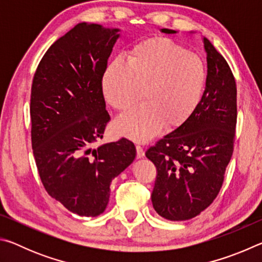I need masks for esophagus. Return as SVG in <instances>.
Wrapping results in <instances>:
<instances>
[{
    "label": "esophagus",
    "instance_id": "34e87169",
    "mask_svg": "<svg viewBox=\"0 0 262 262\" xmlns=\"http://www.w3.org/2000/svg\"><path fill=\"white\" fill-rule=\"evenodd\" d=\"M143 156H144V150H143V148H142L141 145L137 144V145H136V157H137V158H143Z\"/></svg>",
    "mask_w": 262,
    "mask_h": 262
}]
</instances>
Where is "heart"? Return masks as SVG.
<instances>
[{
	"label": "heart",
	"instance_id": "obj_1",
	"mask_svg": "<svg viewBox=\"0 0 262 262\" xmlns=\"http://www.w3.org/2000/svg\"><path fill=\"white\" fill-rule=\"evenodd\" d=\"M207 83V67L198 54L167 38L137 42L127 61L110 62L103 76L105 99L125 113L115 122L120 134L147 141L162 129L183 126L198 110Z\"/></svg>",
	"mask_w": 262,
	"mask_h": 262
}]
</instances>
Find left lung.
<instances>
[{
  "label": "left lung",
  "mask_w": 262,
  "mask_h": 262,
  "mask_svg": "<svg viewBox=\"0 0 262 262\" xmlns=\"http://www.w3.org/2000/svg\"><path fill=\"white\" fill-rule=\"evenodd\" d=\"M207 83L194 114L145 151L156 166L151 201L170 221L193 219L209 207L223 185L233 152L237 86L228 62L208 39Z\"/></svg>",
  "instance_id": "8db88e82"
}]
</instances>
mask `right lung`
Masks as SVG:
<instances>
[{
    "label": "right lung",
    "instance_id": "right-lung-1",
    "mask_svg": "<svg viewBox=\"0 0 262 262\" xmlns=\"http://www.w3.org/2000/svg\"><path fill=\"white\" fill-rule=\"evenodd\" d=\"M118 31L77 24L48 48L31 88V141L39 177L53 199L79 216L104 212L111 181L136 156L125 137L91 148L111 120L103 76Z\"/></svg>",
    "mask_w": 262,
    "mask_h": 262
}]
</instances>
